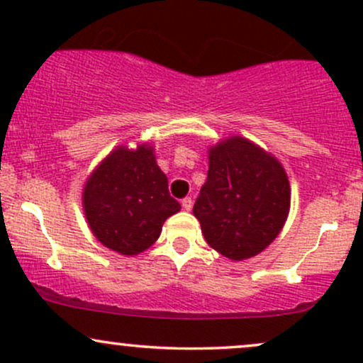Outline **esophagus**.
<instances>
[{
  "label": "esophagus",
  "instance_id": "esophagus-1",
  "mask_svg": "<svg viewBox=\"0 0 363 363\" xmlns=\"http://www.w3.org/2000/svg\"><path fill=\"white\" fill-rule=\"evenodd\" d=\"M181 205H182V208H184L186 211H189L191 208H193V199H191V198H184V199H182V201H181Z\"/></svg>",
  "mask_w": 363,
  "mask_h": 363
}]
</instances>
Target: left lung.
<instances>
[{"label":"left lung","mask_w":363,"mask_h":363,"mask_svg":"<svg viewBox=\"0 0 363 363\" xmlns=\"http://www.w3.org/2000/svg\"><path fill=\"white\" fill-rule=\"evenodd\" d=\"M290 184L277 158L240 136L210 150V169L193 213L206 242L222 256H256L280 234Z\"/></svg>","instance_id":"obj_1"}]
</instances>
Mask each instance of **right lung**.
Wrapping results in <instances>:
<instances>
[{
	"label": "right lung",
	"instance_id": "right-lung-1",
	"mask_svg": "<svg viewBox=\"0 0 363 363\" xmlns=\"http://www.w3.org/2000/svg\"><path fill=\"white\" fill-rule=\"evenodd\" d=\"M89 225L106 247L135 256L158 239L162 225L181 210L169 193L153 148L121 147L94 170L83 189Z\"/></svg>",
	"mask_w": 363,
	"mask_h": 363
}]
</instances>
